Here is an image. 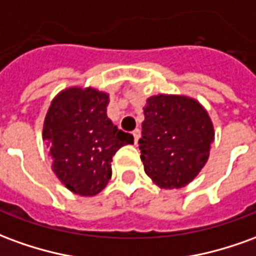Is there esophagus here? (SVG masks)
<instances>
[{"mask_svg":"<svg viewBox=\"0 0 256 256\" xmlns=\"http://www.w3.org/2000/svg\"><path fill=\"white\" fill-rule=\"evenodd\" d=\"M133 136H134V142L137 144V142H138V140H140V137H141L140 130H138V128H136V130L133 132Z\"/></svg>","mask_w":256,"mask_h":256,"instance_id":"obj_1","label":"esophagus"}]
</instances>
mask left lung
<instances>
[{
    "label": "left lung",
    "instance_id": "left-lung-1",
    "mask_svg": "<svg viewBox=\"0 0 256 256\" xmlns=\"http://www.w3.org/2000/svg\"><path fill=\"white\" fill-rule=\"evenodd\" d=\"M140 158L146 176L160 188L190 184L208 162L215 140L208 110L196 98L158 94L146 98Z\"/></svg>",
    "mask_w": 256,
    "mask_h": 256
}]
</instances>
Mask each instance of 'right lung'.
<instances>
[{"instance_id":"1","label":"right lung","mask_w":256,"mask_h":256,"mask_svg":"<svg viewBox=\"0 0 256 256\" xmlns=\"http://www.w3.org/2000/svg\"><path fill=\"white\" fill-rule=\"evenodd\" d=\"M108 104V92L73 86L54 97L44 118L42 140L51 169L68 190L80 196L100 194L112 176V156L134 142L132 134L110 122Z\"/></svg>"}]
</instances>
